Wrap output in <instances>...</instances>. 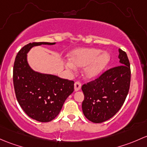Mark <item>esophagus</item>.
I'll return each instance as SVG.
<instances>
[{
	"label": "esophagus",
	"mask_w": 147,
	"mask_h": 147,
	"mask_svg": "<svg viewBox=\"0 0 147 147\" xmlns=\"http://www.w3.org/2000/svg\"><path fill=\"white\" fill-rule=\"evenodd\" d=\"M81 82H79V81H76V82H75V84H74V90H75L76 91L79 90L80 89H81Z\"/></svg>",
	"instance_id": "34e87169"
}]
</instances>
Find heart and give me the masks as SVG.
I'll return each mask as SVG.
<instances>
[{"label":"heart","instance_id":"obj_1","mask_svg":"<svg viewBox=\"0 0 147 147\" xmlns=\"http://www.w3.org/2000/svg\"><path fill=\"white\" fill-rule=\"evenodd\" d=\"M100 53L97 49H78L70 54V62L66 63L69 69H74V66L84 67V74L87 78L97 76L104 69L110 60L107 53Z\"/></svg>","mask_w":147,"mask_h":147}]
</instances>
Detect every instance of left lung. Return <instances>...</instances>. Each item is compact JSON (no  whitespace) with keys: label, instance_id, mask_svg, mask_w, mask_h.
I'll return each instance as SVG.
<instances>
[{"label":"left lung","instance_id":"1","mask_svg":"<svg viewBox=\"0 0 147 147\" xmlns=\"http://www.w3.org/2000/svg\"><path fill=\"white\" fill-rule=\"evenodd\" d=\"M119 64L104 71L81 87L84 94L82 110L94 123L113 117L125 102L131 81L130 63L126 52L119 49Z\"/></svg>","mask_w":147,"mask_h":147}]
</instances>
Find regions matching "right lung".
<instances>
[{"instance_id": "1", "label": "right lung", "mask_w": 147, "mask_h": 147, "mask_svg": "<svg viewBox=\"0 0 147 147\" xmlns=\"http://www.w3.org/2000/svg\"><path fill=\"white\" fill-rule=\"evenodd\" d=\"M54 44H28L18 51L13 66V86L18 103L29 117L41 122L55 118L74 90V81L34 72L29 66L27 53L32 47Z\"/></svg>"}]
</instances>
